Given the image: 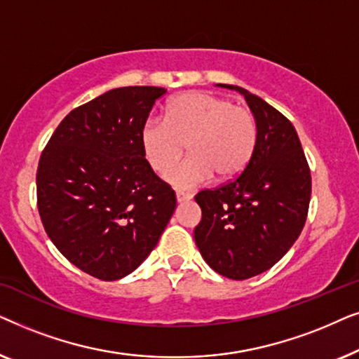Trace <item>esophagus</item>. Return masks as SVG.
I'll use <instances>...</instances> for the list:
<instances>
[{"label":"esophagus","instance_id":"1","mask_svg":"<svg viewBox=\"0 0 359 359\" xmlns=\"http://www.w3.org/2000/svg\"><path fill=\"white\" fill-rule=\"evenodd\" d=\"M189 199H193V194L183 193V191H176V201H178V203H186V201Z\"/></svg>","mask_w":359,"mask_h":359}]
</instances>
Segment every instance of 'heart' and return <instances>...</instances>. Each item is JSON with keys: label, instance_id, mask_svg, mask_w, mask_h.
Returning <instances> with one entry per match:
<instances>
[{"label": "heart", "instance_id": "1", "mask_svg": "<svg viewBox=\"0 0 359 359\" xmlns=\"http://www.w3.org/2000/svg\"><path fill=\"white\" fill-rule=\"evenodd\" d=\"M257 121L252 111L233 106L210 93H186L170 102L166 117L154 116L142 127V149L151 168L165 171L179 159L186 143L191 155L166 171L165 181L180 189L238 175L257 145Z\"/></svg>", "mask_w": 359, "mask_h": 359}]
</instances>
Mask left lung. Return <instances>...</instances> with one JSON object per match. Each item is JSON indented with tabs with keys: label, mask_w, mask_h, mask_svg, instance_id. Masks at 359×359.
<instances>
[{
	"label": "left lung",
	"mask_w": 359,
	"mask_h": 359,
	"mask_svg": "<svg viewBox=\"0 0 359 359\" xmlns=\"http://www.w3.org/2000/svg\"><path fill=\"white\" fill-rule=\"evenodd\" d=\"M219 86L243 95L257 121V145L237 178L196 194L203 219L194 240L215 273L243 281L274 266L301 235L312 180L291 121L245 88Z\"/></svg>",
	"instance_id": "1"
}]
</instances>
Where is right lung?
Segmentation results:
<instances>
[{
	"label": "right lung",
	"mask_w": 359,
	"mask_h": 359,
	"mask_svg": "<svg viewBox=\"0 0 359 359\" xmlns=\"http://www.w3.org/2000/svg\"><path fill=\"white\" fill-rule=\"evenodd\" d=\"M156 86L116 88L73 109L43 149L37 208L63 257L102 281L144 263L176 209L175 191L154 173L142 127Z\"/></svg>",
	"instance_id": "obj_1"
}]
</instances>
